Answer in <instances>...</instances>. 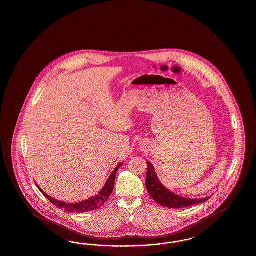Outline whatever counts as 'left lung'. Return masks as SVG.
Here are the masks:
<instances>
[{
    "label": "left lung",
    "instance_id": "8db88e82",
    "mask_svg": "<svg viewBox=\"0 0 256 256\" xmlns=\"http://www.w3.org/2000/svg\"><path fill=\"white\" fill-rule=\"evenodd\" d=\"M146 186L148 192L154 198V201L161 206L170 208H182L194 204H202L210 199V197L202 199H186L174 194L166 190L157 178L152 164L148 162V172L146 178Z\"/></svg>",
    "mask_w": 256,
    "mask_h": 256
}]
</instances>
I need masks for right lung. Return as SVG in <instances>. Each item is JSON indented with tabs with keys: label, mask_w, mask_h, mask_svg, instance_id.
<instances>
[{
	"label": "right lung",
	"mask_w": 256,
	"mask_h": 256,
	"mask_svg": "<svg viewBox=\"0 0 256 256\" xmlns=\"http://www.w3.org/2000/svg\"><path fill=\"white\" fill-rule=\"evenodd\" d=\"M121 164H119L116 166V168L114 170L112 174L108 178L106 184H104V186L102 188V190L98 194L96 195V196H93L92 198L86 200V201H84L82 203L66 204L64 202L55 200L54 198H52L50 196L46 194L42 190L38 184H36V186L40 190V192L44 194V196H46L52 202V204L56 206L59 208L64 210V212H92V210H95L97 208H100L110 199V196L112 194L113 188H114V181H115V178H116V174L118 172V168L121 166Z\"/></svg>",
	"instance_id": "right-lung-1"
}]
</instances>
